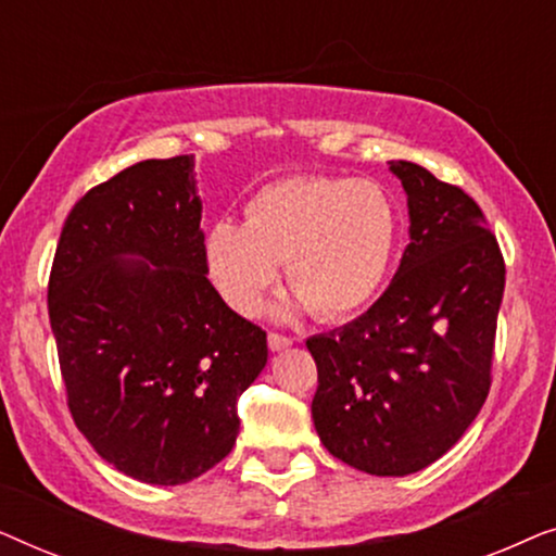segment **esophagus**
<instances>
[{
  "label": "esophagus",
  "instance_id": "esophagus-1",
  "mask_svg": "<svg viewBox=\"0 0 556 556\" xmlns=\"http://www.w3.org/2000/svg\"><path fill=\"white\" fill-rule=\"evenodd\" d=\"M268 346H270V352H283V349L293 346V339L286 337V333L270 331V333H268Z\"/></svg>",
  "mask_w": 556,
  "mask_h": 556
}]
</instances>
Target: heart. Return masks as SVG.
I'll return each instance as SVG.
<instances>
[{"label":"heart","mask_w":556,"mask_h":556,"mask_svg":"<svg viewBox=\"0 0 556 556\" xmlns=\"http://www.w3.org/2000/svg\"><path fill=\"white\" fill-rule=\"evenodd\" d=\"M245 219H215L204 263L217 291L253 314L278 263L299 303L318 318H344L382 286L397 242V215L371 181L301 174L270 181L245 202Z\"/></svg>","instance_id":"1"}]
</instances>
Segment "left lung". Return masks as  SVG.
<instances>
[{
    "label": "left lung",
    "mask_w": 556,
    "mask_h": 556,
    "mask_svg": "<svg viewBox=\"0 0 556 556\" xmlns=\"http://www.w3.org/2000/svg\"><path fill=\"white\" fill-rule=\"evenodd\" d=\"M390 169L409 210L400 268L367 314L306 341L318 438L371 476L417 473L481 413L506 283L496 235L460 187L413 162Z\"/></svg>",
    "instance_id": "1"
}]
</instances>
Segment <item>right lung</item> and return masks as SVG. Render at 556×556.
<instances>
[{
    "label": "right lung",
    "instance_id": "1",
    "mask_svg": "<svg viewBox=\"0 0 556 556\" xmlns=\"http://www.w3.org/2000/svg\"><path fill=\"white\" fill-rule=\"evenodd\" d=\"M194 156L147 159L67 215L48 311L67 407L121 473L179 485L240 432L238 400L268 362L261 326L207 278Z\"/></svg>",
    "mask_w": 556,
    "mask_h": 556
}]
</instances>
